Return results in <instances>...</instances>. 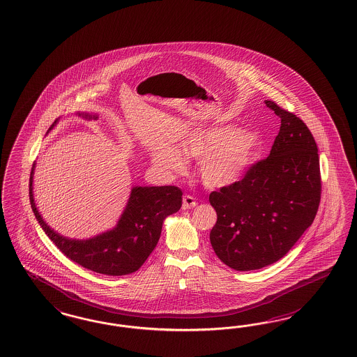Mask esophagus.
I'll use <instances>...</instances> for the list:
<instances>
[{"label":"esophagus","mask_w":357,"mask_h":357,"mask_svg":"<svg viewBox=\"0 0 357 357\" xmlns=\"http://www.w3.org/2000/svg\"><path fill=\"white\" fill-rule=\"evenodd\" d=\"M197 206V201L195 197L184 196L183 198V208L188 210V208H193Z\"/></svg>","instance_id":"1"}]
</instances>
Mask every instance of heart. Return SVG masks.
<instances>
[{"label":"heart","mask_w":357,"mask_h":357,"mask_svg":"<svg viewBox=\"0 0 357 357\" xmlns=\"http://www.w3.org/2000/svg\"><path fill=\"white\" fill-rule=\"evenodd\" d=\"M259 146L256 132L232 125L195 127L181 140L185 156L201 159V181L211 189L229 188L242 180ZM183 153L173 149L164 155H155L153 164L168 172L183 173L188 165Z\"/></svg>","instance_id":"heart-1"}]
</instances>
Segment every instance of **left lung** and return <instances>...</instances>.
I'll return each mask as SVG.
<instances>
[{"label":"left lung","instance_id":"8db88e82","mask_svg":"<svg viewBox=\"0 0 357 357\" xmlns=\"http://www.w3.org/2000/svg\"><path fill=\"white\" fill-rule=\"evenodd\" d=\"M264 104L281 119L269 156L208 197L217 211L211 247L220 261L244 272L282 259L310 227L321 201L319 156L310 130L275 102Z\"/></svg>","mask_w":357,"mask_h":357}]
</instances>
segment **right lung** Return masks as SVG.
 <instances>
[{
	"instance_id": "right-lung-1",
	"label": "right lung",
	"mask_w": 357,
	"mask_h": 357,
	"mask_svg": "<svg viewBox=\"0 0 357 357\" xmlns=\"http://www.w3.org/2000/svg\"><path fill=\"white\" fill-rule=\"evenodd\" d=\"M75 115L89 121L98 118V114L86 112H76ZM59 121L60 118L48 132ZM35 167L36 164L30 174V204L38 223L72 261L106 276H125L138 271L159 242L165 218L183 205V192L177 186H132L113 229L88 239H72L51 229L39 213L34 198Z\"/></svg>"
}]
</instances>
